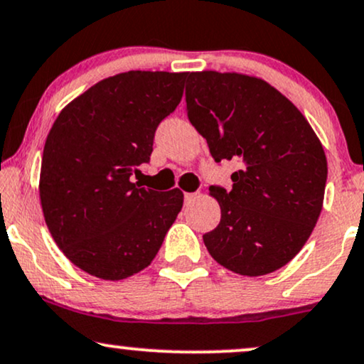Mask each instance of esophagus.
Segmentation results:
<instances>
[{
	"label": "esophagus",
	"instance_id": "obj_1",
	"mask_svg": "<svg viewBox=\"0 0 364 364\" xmlns=\"http://www.w3.org/2000/svg\"><path fill=\"white\" fill-rule=\"evenodd\" d=\"M196 198V193H185V201L186 203H190L191 200H195Z\"/></svg>",
	"mask_w": 364,
	"mask_h": 364
}]
</instances>
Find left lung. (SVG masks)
Here are the masks:
<instances>
[{"instance_id": "left-lung-1", "label": "left lung", "mask_w": 364, "mask_h": 364, "mask_svg": "<svg viewBox=\"0 0 364 364\" xmlns=\"http://www.w3.org/2000/svg\"><path fill=\"white\" fill-rule=\"evenodd\" d=\"M186 113L215 163L237 161L232 188L210 186L222 217L203 235L210 256L244 277L290 262L322 210L327 159L299 108L257 77L190 73Z\"/></svg>"}]
</instances>
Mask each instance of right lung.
<instances>
[{
    "mask_svg": "<svg viewBox=\"0 0 364 364\" xmlns=\"http://www.w3.org/2000/svg\"><path fill=\"white\" fill-rule=\"evenodd\" d=\"M188 73L129 71L96 82L52 125L41 203L52 237L73 264L124 279L151 264L183 207V193L132 183L149 163L157 125L181 102Z\"/></svg>",
    "mask_w": 364,
    "mask_h": 364,
    "instance_id": "right-lung-1",
    "label": "right lung"
}]
</instances>
